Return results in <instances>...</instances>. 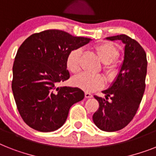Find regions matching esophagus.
<instances>
[{"instance_id": "1", "label": "esophagus", "mask_w": 156, "mask_h": 156, "mask_svg": "<svg viewBox=\"0 0 156 156\" xmlns=\"http://www.w3.org/2000/svg\"><path fill=\"white\" fill-rule=\"evenodd\" d=\"M85 97H86L87 98H92L93 95H92L91 94L88 93V92H86V93H85Z\"/></svg>"}]
</instances>
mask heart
<instances>
[{
	"instance_id": "obj_1",
	"label": "heart",
	"mask_w": 156,
	"mask_h": 156,
	"mask_svg": "<svg viewBox=\"0 0 156 156\" xmlns=\"http://www.w3.org/2000/svg\"><path fill=\"white\" fill-rule=\"evenodd\" d=\"M96 54L99 60L104 63L105 72L107 74H112L116 70L117 64L115 62V59L117 58L119 51L113 44L109 42L100 43L94 47ZM82 54V49H74L69 52L66 57V65L67 69L73 74L79 71L80 66L79 61ZM73 84L77 87L84 90L87 92H92L100 89L104 86V79L99 74H88L82 73L72 78Z\"/></svg>"
}]
</instances>
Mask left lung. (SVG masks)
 Returning <instances> with one entry per match:
<instances>
[{
	"label": "left lung",
	"mask_w": 156,
	"mask_h": 156,
	"mask_svg": "<svg viewBox=\"0 0 156 156\" xmlns=\"http://www.w3.org/2000/svg\"><path fill=\"white\" fill-rule=\"evenodd\" d=\"M106 39L122 41L123 61L114 82L102 91L105 98L94 96L99 107L93 121L100 130L113 132L124 128L136 114L145 90L147 62L144 49L130 37L120 34Z\"/></svg>",
	"instance_id": "obj_1"
}]
</instances>
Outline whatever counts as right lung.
<instances>
[{
    "label": "right lung",
    "mask_w": 156,
    "mask_h": 156,
    "mask_svg": "<svg viewBox=\"0 0 156 156\" xmlns=\"http://www.w3.org/2000/svg\"><path fill=\"white\" fill-rule=\"evenodd\" d=\"M90 41L49 30L32 34L19 47L12 66V90L19 113L31 128L56 131L65 123L72 105L84 98L80 88L57 85L69 78L68 54Z\"/></svg>",
    "instance_id": "1"
}]
</instances>
